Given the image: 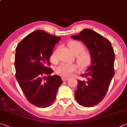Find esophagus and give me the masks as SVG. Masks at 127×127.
Masks as SVG:
<instances>
[{
  "label": "esophagus",
  "mask_w": 127,
  "mask_h": 127,
  "mask_svg": "<svg viewBox=\"0 0 127 127\" xmlns=\"http://www.w3.org/2000/svg\"><path fill=\"white\" fill-rule=\"evenodd\" d=\"M69 78H68V77H62V80H63V81H67V80H68V79H69Z\"/></svg>",
  "instance_id": "34e87169"
}]
</instances>
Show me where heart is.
<instances>
[{
  "label": "heart",
  "instance_id": "1",
  "mask_svg": "<svg viewBox=\"0 0 127 127\" xmlns=\"http://www.w3.org/2000/svg\"><path fill=\"white\" fill-rule=\"evenodd\" d=\"M68 46L74 55H76L77 63L81 69L87 68L92 61V56L89 51L84 50L83 44L78 41H71L68 43ZM50 59L53 63L57 62V51H54L50 56ZM78 66L76 64L63 63L56 68V73L63 77H69L78 69Z\"/></svg>",
  "mask_w": 127,
  "mask_h": 127
}]
</instances>
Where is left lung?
<instances>
[{"label": "left lung", "instance_id": "1", "mask_svg": "<svg viewBox=\"0 0 127 127\" xmlns=\"http://www.w3.org/2000/svg\"><path fill=\"white\" fill-rule=\"evenodd\" d=\"M71 37L82 41L92 56L91 65L82 75L86 79L78 80L75 97L82 106H93L104 98L114 75L115 53L111 42L92 30L84 29Z\"/></svg>", "mask_w": 127, "mask_h": 127}]
</instances>
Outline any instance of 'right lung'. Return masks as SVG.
Wrapping results in <instances>:
<instances>
[{
	"label": "right lung",
	"mask_w": 127,
	"mask_h": 127,
	"mask_svg": "<svg viewBox=\"0 0 127 127\" xmlns=\"http://www.w3.org/2000/svg\"><path fill=\"white\" fill-rule=\"evenodd\" d=\"M61 37L42 30L30 33L19 43L15 55L16 77L27 100L36 106L47 107L54 101L63 81L51 76L49 58Z\"/></svg>",
	"instance_id": "right-lung-1"
}]
</instances>
